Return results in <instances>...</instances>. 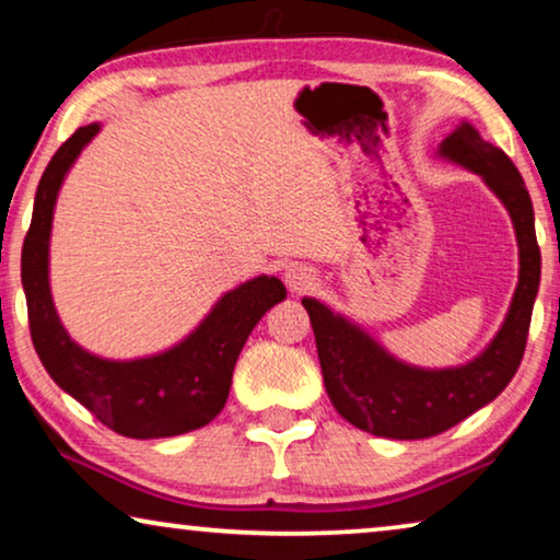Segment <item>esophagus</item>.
Wrapping results in <instances>:
<instances>
[{
  "instance_id": "1",
  "label": "esophagus",
  "mask_w": 560,
  "mask_h": 560,
  "mask_svg": "<svg viewBox=\"0 0 560 560\" xmlns=\"http://www.w3.org/2000/svg\"><path fill=\"white\" fill-rule=\"evenodd\" d=\"M282 278H285V285H288L290 293H305V290H313V288H316V280H318L316 270H313V267H308V265H290Z\"/></svg>"
}]
</instances>
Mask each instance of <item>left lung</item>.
<instances>
[{"instance_id":"obj_1","label":"left lung","mask_w":560,"mask_h":560,"mask_svg":"<svg viewBox=\"0 0 560 560\" xmlns=\"http://www.w3.org/2000/svg\"><path fill=\"white\" fill-rule=\"evenodd\" d=\"M435 155L481 175L508 209L517 236L520 272L500 331L471 362L423 370L389 354L362 326L334 313L316 298H303L311 316L320 372L334 408L351 425L397 441L431 439L492 402L523 362L533 303L540 285V247L523 175L500 148L462 121Z\"/></svg>"}]
</instances>
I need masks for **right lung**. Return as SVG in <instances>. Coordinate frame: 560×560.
Returning a JSON list of instances; mask_svg holds the SVG:
<instances>
[{"instance_id":"1","label":"right lung","mask_w":560,"mask_h":560,"mask_svg":"<svg viewBox=\"0 0 560 560\" xmlns=\"http://www.w3.org/2000/svg\"><path fill=\"white\" fill-rule=\"evenodd\" d=\"M98 129V121L75 129L52 155L37 186L33 221L22 244L30 336L52 382L104 425L127 439H171L219 416L244 341L288 293L278 278L257 275L221 295L186 339L150 357L104 359L79 347L52 303L50 232L58 190Z\"/></svg>"}]
</instances>
